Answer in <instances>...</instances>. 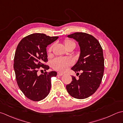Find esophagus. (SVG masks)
Returning <instances> with one entry per match:
<instances>
[{"label": "esophagus", "instance_id": "esophagus-1", "mask_svg": "<svg viewBox=\"0 0 123 123\" xmlns=\"http://www.w3.org/2000/svg\"><path fill=\"white\" fill-rule=\"evenodd\" d=\"M63 74V73H61V72H57V76H62V75Z\"/></svg>", "mask_w": 123, "mask_h": 123}]
</instances>
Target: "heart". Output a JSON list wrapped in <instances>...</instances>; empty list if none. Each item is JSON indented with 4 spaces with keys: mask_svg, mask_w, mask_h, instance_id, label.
I'll list each match as a JSON object with an SVG mask.
<instances>
[{
    "mask_svg": "<svg viewBox=\"0 0 123 123\" xmlns=\"http://www.w3.org/2000/svg\"><path fill=\"white\" fill-rule=\"evenodd\" d=\"M64 45L66 48L71 45H75L74 42L69 39H66L64 40ZM52 49V46L48 49L49 53H50ZM74 63V61L71 58H56L52 62V66L54 69L60 71H64L72 66Z\"/></svg>",
    "mask_w": 123,
    "mask_h": 123,
    "instance_id": "heart-1",
    "label": "heart"
}]
</instances>
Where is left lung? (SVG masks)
Returning a JSON list of instances; mask_svg holds the SVG:
<instances>
[{
	"label": "left lung",
	"mask_w": 123,
	"mask_h": 123,
	"mask_svg": "<svg viewBox=\"0 0 123 123\" xmlns=\"http://www.w3.org/2000/svg\"><path fill=\"white\" fill-rule=\"evenodd\" d=\"M76 40L80 49L77 62L71 69L77 72L79 78L72 76L71 82L66 86L72 97L82 99L95 93L100 86L104 71L103 49L97 39L91 35L77 32L68 35ZM80 71L79 75L78 72Z\"/></svg>",
	"instance_id": "8db88e82"
}]
</instances>
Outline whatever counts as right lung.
Listing matches in <instances>:
<instances>
[{"instance_id": "add662e5", "label": "right lung", "mask_w": 123, "mask_h": 123, "mask_svg": "<svg viewBox=\"0 0 123 123\" xmlns=\"http://www.w3.org/2000/svg\"><path fill=\"white\" fill-rule=\"evenodd\" d=\"M58 37L42 33L32 34L23 38L17 45L14 61L16 79L20 90L31 100H43L49 92L51 79L56 76V72L45 71L40 75L37 72L40 67L44 71L49 69V66L44 64L48 62L46 48Z\"/></svg>"}]
</instances>
